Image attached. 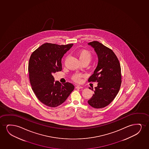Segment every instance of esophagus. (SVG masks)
I'll use <instances>...</instances> for the list:
<instances>
[{
  "mask_svg": "<svg viewBox=\"0 0 149 149\" xmlns=\"http://www.w3.org/2000/svg\"><path fill=\"white\" fill-rule=\"evenodd\" d=\"M76 88H78V89H80V88H82L83 87L81 86H76Z\"/></svg>",
  "mask_w": 149,
  "mask_h": 149,
  "instance_id": "esophagus-1",
  "label": "esophagus"
}]
</instances>
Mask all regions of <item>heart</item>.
Returning a JSON list of instances; mask_svg holds the SVG:
<instances>
[{"mask_svg": "<svg viewBox=\"0 0 149 149\" xmlns=\"http://www.w3.org/2000/svg\"><path fill=\"white\" fill-rule=\"evenodd\" d=\"M77 56L81 63L86 62V63H89L92 60V57H93L92 53L87 50H80L78 52ZM84 75L81 74H76L72 76V79L74 81L80 83L81 81V78Z\"/></svg>", "mask_w": 149, "mask_h": 149, "instance_id": "1", "label": "heart"}]
</instances>
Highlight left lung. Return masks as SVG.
Listing matches in <instances>:
<instances>
[{"label": "left lung", "instance_id": "left-lung-1", "mask_svg": "<svg viewBox=\"0 0 149 149\" xmlns=\"http://www.w3.org/2000/svg\"><path fill=\"white\" fill-rule=\"evenodd\" d=\"M94 48L98 55V63L88 82H97L94 94L88 103L95 108H103L110 104L116 97L122 83L120 63L111 49L98 41L88 43Z\"/></svg>", "mask_w": 149, "mask_h": 149}]
</instances>
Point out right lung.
I'll list each match as a JSON object with an SVG mask.
<instances>
[{
    "label": "right lung",
    "instance_id": "1",
    "mask_svg": "<svg viewBox=\"0 0 149 149\" xmlns=\"http://www.w3.org/2000/svg\"><path fill=\"white\" fill-rule=\"evenodd\" d=\"M73 45L45 43L31 54L29 63V77L37 98L45 105L55 107L65 101L74 89L70 82L54 81V74L61 71V58Z\"/></svg>",
    "mask_w": 149,
    "mask_h": 149
}]
</instances>
